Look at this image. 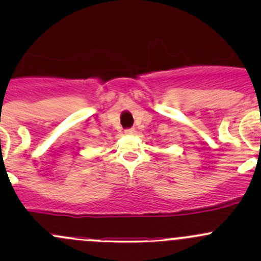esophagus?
Returning a JSON list of instances; mask_svg holds the SVG:
<instances>
[{"mask_svg":"<svg viewBox=\"0 0 261 261\" xmlns=\"http://www.w3.org/2000/svg\"><path fill=\"white\" fill-rule=\"evenodd\" d=\"M135 133H136V131L134 130V128H127V130H125L126 135H134Z\"/></svg>","mask_w":261,"mask_h":261,"instance_id":"1","label":"esophagus"}]
</instances>
